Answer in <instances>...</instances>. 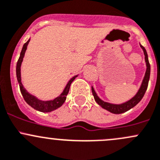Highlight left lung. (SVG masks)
I'll return each mask as SVG.
<instances>
[{"mask_svg": "<svg viewBox=\"0 0 160 160\" xmlns=\"http://www.w3.org/2000/svg\"><path fill=\"white\" fill-rule=\"evenodd\" d=\"M139 45L140 47L142 49L143 52H144L145 62H146V72H145V76L144 77H143V80L142 81L141 85H140L139 89H138L137 93H135L131 99L125 101V102L122 103V104H111V103L106 102V101H104L103 100H101V98L98 96V94H97V93L95 92L93 87L91 88L92 93H93L95 101H96L101 108H103L105 109V110L110 111L111 113H113V114H122V113L126 112V111L130 110L131 108L135 107L138 103H139V101H141L142 98L144 96L146 90H147L148 83H149L150 77V64L149 62V59H148L147 52H146V49H145L140 43Z\"/></svg>", "mask_w": 160, "mask_h": 160, "instance_id": "1", "label": "left lung"}]
</instances>
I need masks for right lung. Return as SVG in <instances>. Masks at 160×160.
Instances as JSON below:
<instances>
[{"label":"right lung","mask_w":160,"mask_h":160,"mask_svg":"<svg viewBox=\"0 0 160 160\" xmlns=\"http://www.w3.org/2000/svg\"><path fill=\"white\" fill-rule=\"evenodd\" d=\"M30 42V38H28V41L23 45V47H22V52L20 53V56H19V59L18 60L17 66H16V76H17V80L18 82L19 87H20V90L21 93H22V96H23L24 99L26 101L27 104L28 105H30L31 107L33 108L35 110L41 111V112H51V111L56 110V109L59 108L63 104V103L65 102L66 99H67V96L69 93V90H70V88L71 83L73 81L76 79V77H78V75H76L74 77H72V78L69 80V82L67 83V84L66 85L65 88H64L63 91L61 93L60 95L56 98L53 100H49V101H42V100L38 99L36 97H35L34 95L31 94L27 91L26 89L24 88L23 84L22 83V77H21V67H22V61H23L24 56H25V52H26L27 46H28V42Z\"/></svg>","instance_id":"add662e5"}]
</instances>
